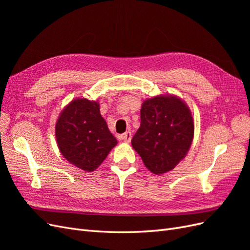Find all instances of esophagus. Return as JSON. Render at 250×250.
Wrapping results in <instances>:
<instances>
[{
    "instance_id": "1",
    "label": "esophagus",
    "mask_w": 250,
    "mask_h": 250,
    "mask_svg": "<svg viewBox=\"0 0 250 250\" xmlns=\"http://www.w3.org/2000/svg\"><path fill=\"white\" fill-rule=\"evenodd\" d=\"M131 137H132L131 132H130V131H126V132L123 133V134H120L118 138H119V140H121V141H124V142H126V143H129V142L131 141Z\"/></svg>"
}]
</instances>
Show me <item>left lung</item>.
Masks as SVG:
<instances>
[{
    "instance_id": "8db88e82",
    "label": "left lung",
    "mask_w": 250,
    "mask_h": 250,
    "mask_svg": "<svg viewBox=\"0 0 250 250\" xmlns=\"http://www.w3.org/2000/svg\"><path fill=\"white\" fill-rule=\"evenodd\" d=\"M194 135L191 111L179 98L160 96L142 105L141 126L131 145L154 174L175 168L190 149Z\"/></svg>"
}]
</instances>
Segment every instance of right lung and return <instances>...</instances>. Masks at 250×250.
<instances>
[{"mask_svg": "<svg viewBox=\"0 0 250 250\" xmlns=\"http://www.w3.org/2000/svg\"><path fill=\"white\" fill-rule=\"evenodd\" d=\"M55 133L63 157L87 172L98 168L117 145V139L100 115L99 104L86 99L67 105L57 121Z\"/></svg>", "mask_w": 250, "mask_h": 250, "instance_id": "add662e5", "label": "right lung"}]
</instances>
